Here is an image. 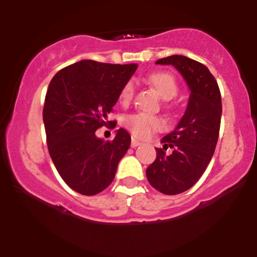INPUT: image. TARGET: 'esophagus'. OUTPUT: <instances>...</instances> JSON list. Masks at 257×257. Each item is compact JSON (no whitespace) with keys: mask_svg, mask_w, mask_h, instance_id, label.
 <instances>
[{"mask_svg":"<svg viewBox=\"0 0 257 257\" xmlns=\"http://www.w3.org/2000/svg\"><path fill=\"white\" fill-rule=\"evenodd\" d=\"M140 146V143H139L138 140H135V139H132V147L133 149H135V147Z\"/></svg>","mask_w":257,"mask_h":257,"instance_id":"34e87169","label":"esophagus"}]
</instances>
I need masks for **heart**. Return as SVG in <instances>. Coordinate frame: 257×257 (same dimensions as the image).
<instances>
[{"label":"heart","instance_id":"b5f03b06","mask_svg":"<svg viewBox=\"0 0 257 257\" xmlns=\"http://www.w3.org/2000/svg\"><path fill=\"white\" fill-rule=\"evenodd\" d=\"M146 81L164 100L173 99L179 91L178 82L169 72L158 71L150 73ZM133 93H134V85L132 82H126L119 91V101L124 105L129 104L133 98ZM124 125L132 133L133 137L141 139V140L149 139L153 133L161 131L164 126L163 120L159 117L143 113V112L126 117L124 119Z\"/></svg>","mask_w":257,"mask_h":257}]
</instances>
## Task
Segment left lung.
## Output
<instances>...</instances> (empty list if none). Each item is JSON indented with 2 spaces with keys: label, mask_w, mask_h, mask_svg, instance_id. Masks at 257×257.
I'll use <instances>...</instances> for the list:
<instances>
[{
  "label": "left lung",
  "mask_w": 257,
  "mask_h": 257,
  "mask_svg": "<svg viewBox=\"0 0 257 257\" xmlns=\"http://www.w3.org/2000/svg\"><path fill=\"white\" fill-rule=\"evenodd\" d=\"M173 65L190 87L187 108L176 128L162 139L157 157L146 169L152 187L164 194H179L198 181L210 163L219 139L221 93L216 79L205 65L184 55H170L156 61ZM168 148L172 152L167 154Z\"/></svg>",
  "instance_id": "left-lung-1"
}]
</instances>
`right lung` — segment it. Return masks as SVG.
Segmentation results:
<instances>
[{
  "label": "right lung",
  "mask_w": 257,
  "mask_h": 257,
  "mask_svg": "<svg viewBox=\"0 0 257 257\" xmlns=\"http://www.w3.org/2000/svg\"><path fill=\"white\" fill-rule=\"evenodd\" d=\"M137 67L81 60L61 69L49 83L43 106L47 145L59 175L76 192L94 196L113 181L131 135L120 128L113 140L105 141L95 132L116 126L107 116Z\"/></svg>",
  "instance_id": "obj_1"
}]
</instances>
